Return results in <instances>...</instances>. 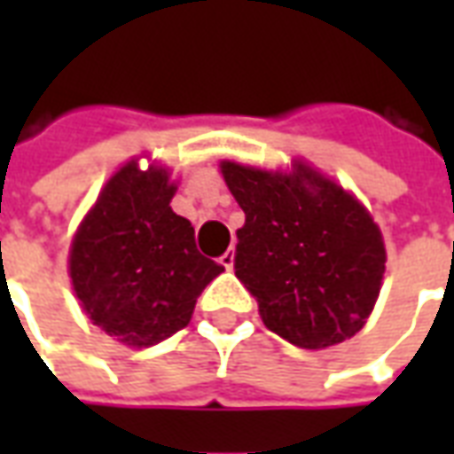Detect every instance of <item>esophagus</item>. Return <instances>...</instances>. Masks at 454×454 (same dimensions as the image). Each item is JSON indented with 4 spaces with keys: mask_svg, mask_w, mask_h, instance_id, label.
<instances>
[{
    "mask_svg": "<svg viewBox=\"0 0 454 454\" xmlns=\"http://www.w3.org/2000/svg\"><path fill=\"white\" fill-rule=\"evenodd\" d=\"M233 260H236V250H233V247H228L226 253L221 255V265L226 267V270H233Z\"/></svg>",
    "mask_w": 454,
    "mask_h": 454,
    "instance_id": "esophagus-1",
    "label": "esophagus"
}]
</instances>
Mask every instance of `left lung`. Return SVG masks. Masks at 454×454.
Instances as JSON below:
<instances>
[{"instance_id": "obj_1", "label": "left lung", "mask_w": 454, "mask_h": 454, "mask_svg": "<svg viewBox=\"0 0 454 454\" xmlns=\"http://www.w3.org/2000/svg\"><path fill=\"white\" fill-rule=\"evenodd\" d=\"M221 172L246 214L236 277L262 324L309 350L352 338L372 314L387 262L367 208L304 165L272 175L223 162Z\"/></svg>"}]
</instances>
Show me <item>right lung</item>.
<instances>
[{"instance_id":"right-lung-1","label":"right lung","mask_w":454,"mask_h":454,"mask_svg":"<svg viewBox=\"0 0 454 454\" xmlns=\"http://www.w3.org/2000/svg\"><path fill=\"white\" fill-rule=\"evenodd\" d=\"M162 168H121L77 231L70 277L77 299L99 325L130 348L182 331L204 286L223 267L197 250L194 228L177 216Z\"/></svg>"}]
</instances>
